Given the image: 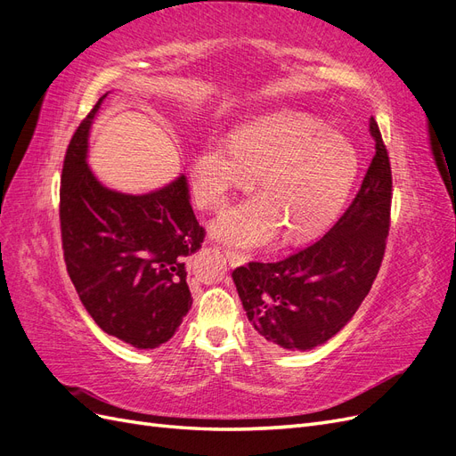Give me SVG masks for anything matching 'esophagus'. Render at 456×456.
Segmentation results:
<instances>
[{"instance_id":"obj_1","label":"esophagus","mask_w":456,"mask_h":456,"mask_svg":"<svg viewBox=\"0 0 456 456\" xmlns=\"http://www.w3.org/2000/svg\"><path fill=\"white\" fill-rule=\"evenodd\" d=\"M224 253H226V258H228V262H230L232 266H240V265H245V262H247V256L241 255V253H236V251H232V249H226Z\"/></svg>"}]
</instances>
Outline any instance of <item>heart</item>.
I'll return each instance as SVG.
<instances>
[{"label":"heart","mask_w":456,"mask_h":456,"mask_svg":"<svg viewBox=\"0 0 456 456\" xmlns=\"http://www.w3.org/2000/svg\"><path fill=\"white\" fill-rule=\"evenodd\" d=\"M360 173V154L346 134L314 114L281 108L238 123L226 144L209 142L191 163L194 196L218 211L258 175L260 194L220 216L215 236L258 247L281 232L285 243L322 236L337 223Z\"/></svg>","instance_id":"b5f03b06"}]
</instances>
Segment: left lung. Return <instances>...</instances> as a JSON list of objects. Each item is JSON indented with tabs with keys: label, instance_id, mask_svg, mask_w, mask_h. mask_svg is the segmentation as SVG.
<instances>
[{
	"label": "left lung",
	"instance_id": "obj_1",
	"mask_svg": "<svg viewBox=\"0 0 456 456\" xmlns=\"http://www.w3.org/2000/svg\"><path fill=\"white\" fill-rule=\"evenodd\" d=\"M369 133L375 156L338 223L283 260L249 262L232 272L258 335L285 350H310L335 337L380 270L390 232L392 167L375 118Z\"/></svg>",
	"mask_w": 456,
	"mask_h": 456
}]
</instances>
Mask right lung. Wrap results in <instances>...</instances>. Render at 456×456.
<instances>
[{
  "mask_svg": "<svg viewBox=\"0 0 456 456\" xmlns=\"http://www.w3.org/2000/svg\"><path fill=\"white\" fill-rule=\"evenodd\" d=\"M104 99L79 123L64 156V262L81 305L104 333L134 348H156L191 306L186 258L201 247L205 230L191 211L184 175L144 196L96 181L86 161L87 136Z\"/></svg>",
  "mask_w": 456,
  "mask_h": 456,
  "instance_id": "right-lung-1",
  "label": "right lung"
}]
</instances>
